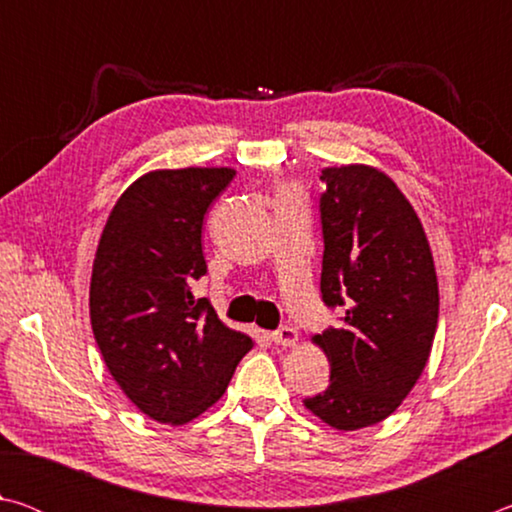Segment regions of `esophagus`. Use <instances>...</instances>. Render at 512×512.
<instances>
[{
    "label": "esophagus",
    "mask_w": 512,
    "mask_h": 512,
    "mask_svg": "<svg viewBox=\"0 0 512 512\" xmlns=\"http://www.w3.org/2000/svg\"><path fill=\"white\" fill-rule=\"evenodd\" d=\"M271 341L275 345H282V348H291V345L298 343V332L293 327H280L271 332Z\"/></svg>",
    "instance_id": "34e87169"
}]
</instances>
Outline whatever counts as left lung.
I'll use <instances>...</instances> for the list:
<instances>
[{"mask_svg":"<svg viewBox=\"0 0 512 512\" xmlns=\"http://www.w3.org/2000/svg\"><path fill=\"white\" fill-rule=\"evenodd\" d=\"M320 180V293L345 316L311 339L329 361V386L305 406L354 431L386 420L420 379L438 327V277L418 214L384 171L341 164Z\"/></svg>","mask_w":512,"mask_h":512,"instance_id":"8db88e82","label":"left lung"}]
</instances>
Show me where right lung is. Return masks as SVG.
<instances>
[{
	"mask_svg": "<svg viewBox=\"0 0 512 512\" xmlns=\"http://www.w3.org/2000/svg\"><path fill=\"white\" fill-rule=\"evenodd\" d=\"M235 173H144L112 207L94 255L90 323L101 357L128 400L162 424H185L219 402L253 348L192 293L207 273L205 212Z\"/></svg>",
	"mask_w": 512,
	"mask_h": 512,
	"instance_id": "1",
	"label": "right lung"
}]
</instances>
